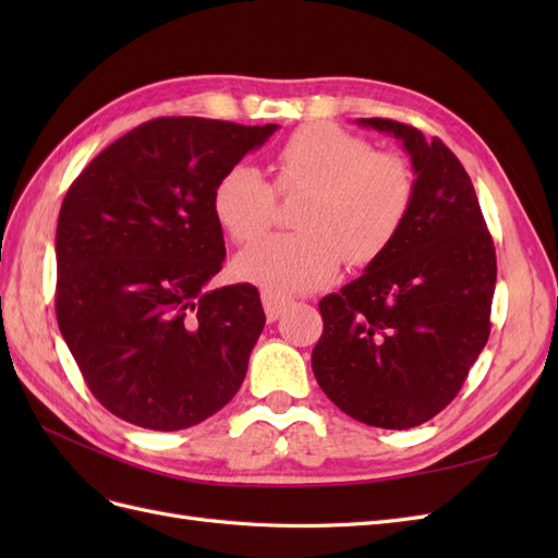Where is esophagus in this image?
<instances>
[{"label": "esophagus", "instance_id": "obj_1", "mask_svg": "<svg viewBox=\"0 0 558 558\" xmlns=\"http://www.w3.org/2000/svg\"><path fill=\"white\" fill-rule=\"evenodd\" d=\"M260 300H263V307H265V316L267 320H277L286 307L291 305V300L286 295H279V293H272V291H263L260 293Z\"/></svg>", "mask_w": 558, "mask_h": 558}]
</instances>
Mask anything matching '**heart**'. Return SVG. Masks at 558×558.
<instances>
[{
    "instance_id": "b5f03b06",
    "label": "heart",
    "mask_w": 558,
    "mask_h": 558,
    "mask_svg": "<svg viewBox=\"0 0 558 558\" xmlns=\"http://www.w3.org/2000/svg\"><path fill=\"white\" fill-rule=\"evenodd\" d=\"M275 189L307 195L295 216L300 232L251 244L234 258V272L275 293H302L330 283L344 260L363 267L384 256L412 209L414 172L393 154H375L359 134L316 123L281 146ZM275 189L248 162L218 177L211 209L232 242H253L269 228Z\"/></svg>"
}]
</instances>
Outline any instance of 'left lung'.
Wrapping results in <instances>:
<instances>
[{
	"label": "left lung",
	"instance_id": "obj_1",
	"mask_svg": "<svg viewBox=\"0 0 558 558\" xmlns=\"http://www.w3.org/2000/svg\"><path fill=\"white\" fill-rule=\"evenodd\" d=\"M356 123L402 142L414 202L384 256L318 302L312 369L351 418L404 430L445 410L482 353L496 248L468 172L440 140L386 118Z\"/></svg>",
	"mask_w": 558,
	"mask_h": 558
}]
</instances>
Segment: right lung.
Masks as SVG:
<instances>
[{
    "label": "right lung",
    "instance_id": "1",
    "mask_svg": "<svg viewBox=\"0 0 558 558\" xmlns=\"http://www.w3.org/2000/svg\"><path fill=\"white\" fill-rule=\"evenodd\" d=\"M279 125L156 118L66 191L56 234L58 326L118 418L181 430L232 400L265 326L251 283L209 289L226 260L214 185Z\"/></svg>",
    "mask_w": 558,
    "mask_h": 558
}]
</instances>
